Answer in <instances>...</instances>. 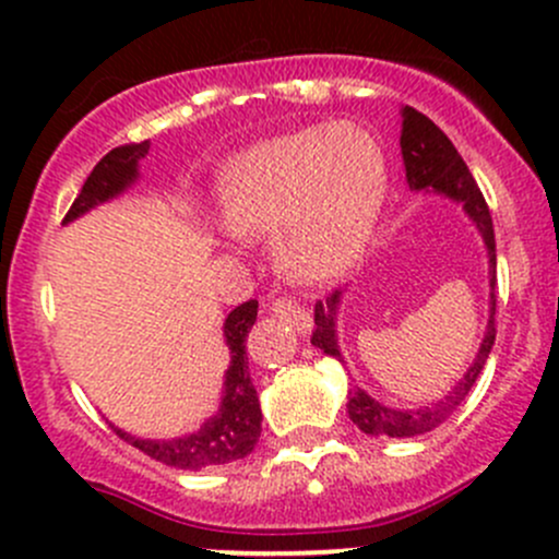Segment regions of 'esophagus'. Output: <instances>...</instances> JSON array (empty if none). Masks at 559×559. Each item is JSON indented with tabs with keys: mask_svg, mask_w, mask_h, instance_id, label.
Masks as SVG:
<instances>
[{
	"mask_svg": "<svg viewBox=\"0 0 559 559\" xmlns=\"http://www.w3.org/2000/svg\"><path fill=\"white\" fill-rule=\"evenodd\" d=\"M270 311H273L275 316H281V319L289 321V324L295 326V330H300V332L311 330V313H308L306 308L297 306L295 300H286V297H278V300H273Z\"/></svg>",
	"mask_w": 559,
	"mask_h": 559,
	"instance_id": "34e87169",
	"label": "esophagus"
}]
</instances>
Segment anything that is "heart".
<instances>
[{"label":"heart","mask_w":559,"mask_h":559,"mask_svg":"<svg viewBox=\"0 0 559 559\" xmlns=\"http://www.w3.org/2000/svg\"><path fill=\"white\" fill-rule=\"evenodd\" d=\"M389 189L384 145L354 121L251 145L216 180L218 218L235 238L270 233L281 273L321 284L368 248Z\"/></svg>","instance_id":"b5f03b06"}]
</instances>
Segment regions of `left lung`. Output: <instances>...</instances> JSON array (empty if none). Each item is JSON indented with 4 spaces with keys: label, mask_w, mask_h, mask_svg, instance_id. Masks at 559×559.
<instances>
[{
    "label": "left lung",
    "mask_w": 559,
    "mask_h": 559,
    "mask_svg": "<svg viewBox=\"0 0 559 559\" xmlns=\"http://www.w3.org/2000/svg\"><path fill=\"white\" fill-rule=\"evenodd\" d=\"M400 151H403L405 162V178L414 191H436V194L449 197V200L460 202L462 211L471 216V222L476 224L478 233H481L484 246H487L489 257V297H492V308H489V321L487 332H484V341L478 346L476 359L467 368V373L456 381V386L441 403H436L430 408H416V411H394L386 405L376 403L368 392L362 389H354L352 397H348V419L359 427L368 436H389V438H411L421 436V432H430L432 427L441 425L449 414L467 397L471 386L476 384L478 373H481L484 362H487L489 352H492L495 343V229H492V216H489V207L484 202L481 189L473 180L471 170L462 162V156L456 154L452 140L425 116V112L414 110V107H403V129H400ZM343 292H332L326 297V302H316L313 308V321L316 330L311 335V343L316 348H321L330 357L341 359V348H337V306H341Z\"/></svg>",
    "instance_id": "1"
}]
</instances>
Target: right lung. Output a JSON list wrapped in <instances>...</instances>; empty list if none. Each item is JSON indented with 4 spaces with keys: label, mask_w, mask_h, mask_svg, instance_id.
I'll return each mask as SVG.
<instances>
[{
    "label": "right lung",
    "mask_w": 559,
    "mask_h": 559,
    "mask_svg": "<svg viewBox=\"0 0 559 559\" xmlns=\"http://www.w3.org/2000/svg\"><path fill=\"white\" fill-rule=\"evenodd\" d=\"M148 148L151 143L143 140V143L118 145L110 154H105L86 178V183H83L81 194L75 197L70 211H67L64 224L75 222L78 216L97 207L99 202H107L121 194V191H127L138 180V165L140 159H145ZM257 300H248L243 306L235 308L227 316V321H224V337H227L233 359H229L224 397L216 416H211L191 436L173 438V441L134 438L129 432L112 427L118 432V438L132 443L143 454L154 456L156 462L180 467V471H200V467L207 465H224V462L243 460V456L251 454L259 441V432H262V408H259L257 386H253L251 373H248L246 357V337L251 332L253 321H257Z\"/></svg>",
    "instance_id": "1"
}]
</instances>
